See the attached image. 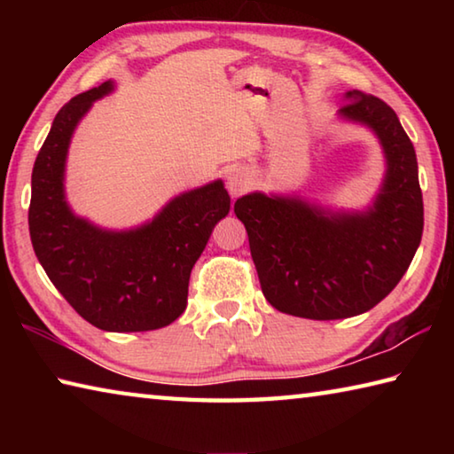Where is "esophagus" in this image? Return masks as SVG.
<instances>
[{
    "label": "esophagus",
    "mask_w": 454,
    "mask_h": 454,
    "mask_svg": "<svg viewBox=\"0 0 454 454\" xmlns=\"http://www.w3.org/2000/svg\"><path fill=\"white\" fill-rule=\"evenodd\" d=\"M254 184V174H252L248 168H238V170L230 172L228 176V192L232 198H238L244 194L246 190L252 188Z\"/></svg>",
    "instance_id": "1"
}]
</instances>
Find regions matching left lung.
<instances>
[{"label": "left lung", "mask_w": 454, "mask_h": 454, "mask_svg": "<svg viewBox=\"0 0 454 454\" xmlns=\"http://www.w3.org/2000/svg\"><path fill=\"white\" fill-rule=\"evenodd\" d=\"M338 118L379 137L387 172L364 210H333L296 194L252 192L236 200L260 286L276 310L338 320L390 294L422 236V192L412 142L382 99L350 90Z\"/></svg>", "instance_id": "left-lung-1"}]
</instances>
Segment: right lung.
I'll return each mask as SVG.
<instances>
[{
	"label": "right lung",
	"instance_id": "right-lung-1",
	"mask_svg": "<svg viewBox=\"0 0 454 454\" xmlns=\"http://www.w3.org/2000/svg\"><path fill=\"white\" fill-rule=\"evenodd\" d=\"M114 82L70 99L53 120L32 172L29 236L59 294L107 333L164 328L186 310L188 282L214 226L230 212L224 182L182 192L142 226L107 230L75 214L66 198L72 136Z\"/></svg>",
	"mask_w": 454,
	"mask_h": 454
}]
</instances>
